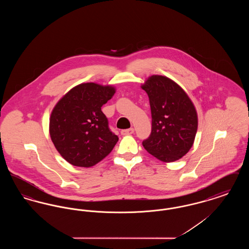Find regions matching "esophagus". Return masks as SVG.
I'll list each match as a JSON object with an SVG mask.
<instances>
[{
	"label": "esophagus",
	"mask_w": 249,
	"mask_h": 249,
	"mask_svg": "<svg viewBox=\"0 0 249 249\" xmlns=\"http://www.w3.org/2000/svg\"><path fill=\"white\" fill-rule=\"evenodd\" d=\"M133 132H134V129H133V128L127 129V130H121V134H122L123 136H126V135H130V134H132Z\"/></svg>",
	"instance_id": "obj_1"
}]
</instances>
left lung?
<instances>
[{"label": "left lung", "instance_id": "left-lung-1", "mask_svg": "<svg viewBox=\"0 0 249 249\" xmlns=\"http://www.w3.org/2000/svg\"><path fill=\"white\" fill-rule=\"evenodd\" d=\"M141 88L151 108L152 130L142 146L163 162L178 160L190 151L198 130V114L187 92L171 78L153 74Z\"/></svg>", "mask_w": 249, "mask_h": 249}]
</instances>
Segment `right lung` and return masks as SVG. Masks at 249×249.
<instances>
[{
	"instance_id": "add662e5",
	"label": "right lung",
	"mask_w": 249,
	"mask_h": 249,
	"mask_svg": "<svg viewBox=\"0 0 249 249\" xmlns=\"http://www.w3.org/2000/svg\"><path fill=\"white\" fill-rule=\"evenodd\" d=\"M112 85L89 82L63 95L49 118V134L60 156L70 164L92 167L110 154L119 137L108 128L102 107L114 94Z\"/></svg>"
}]
</instances>
